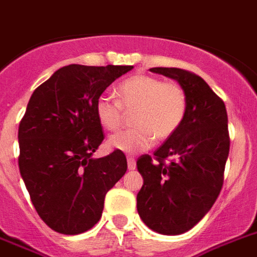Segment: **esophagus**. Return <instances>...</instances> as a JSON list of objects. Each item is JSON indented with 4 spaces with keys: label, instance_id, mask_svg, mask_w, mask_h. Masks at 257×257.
I'll return each instance as SVG.
<instances>
[{
    "label": "esophagus",
    "instance_id": "1",
    "mask_svg": "<svg viewBox=\"0 0 257 257\" xmlns=\"http://www.w3.org/2000/svg\"><path fill=\"white\" fill-rule=\"evenodd\" d=\"M127 167H128V171H134L137 168V162L134 158H127Z\"/></svg>",
    "mask_w": 257,
    "mask_h": 257
}]
</instances>
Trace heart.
<instances>
[{
	"label": "heart",
	"instance_id": "heart-1",
	"mask_svg": "<svg viewBox=\"0 0 257 257\" xmlns=\"http://www.w3.org/2000/svg\"><path fill=\"white\" fill-rule=\"evenodd\" d=\"M118 99L101 94L95 101V115L103 128L115 131L131 111L134 128L109 138L110 148L127 155L147 151L155 139L165 141L181 127L188 110V97L179 82L163 81L151 75H134L116 86Z\"/></svg>",
	"mask_w": 257,
	"mask_h": 257
}]
</instances>
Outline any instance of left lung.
I'll use <instances>...</instances> for the list:
<instances>
[{
    "label": "left lung",
    "mask_w": 257,
    "mask_h": 257,
    "mask_svg": "<svg viewBox=\"0 0 257 257\" xmlns=\"http://www.w3.org/2000/svg\"><path fill=\"white\" fill-rule=\"evenodd\" d=\"M150 71L179 82L188 97V110L181 127L154 152V159H138L143 177L138 213L159 234L180 235L194 227L219 196L230 151L227 111L196 73L163 67Z\"/></svg>",
    "instance_id": "8db88e82"
}]
</instances>
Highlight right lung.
I'll return each instance as SVG.
<instances>
[{
	"label": "right lung",
	"mask_w": 257,
	"mask_h": 257,
	"mask_svg": "<svg viewBox=\"0 0 257 257\" xmlns=\"http://www.w3.org/2000/svg\"><path fill=\"white\" fill-rule=\"evenodd\" d=\"M133 65L57 69L34 90L18 128L19 172L48 227L64 235L90 230L103 201L127 171L123 152L94 159L103 141L95 101Z\"/></svg>",
	"instance_id": "1"
}]
</instances>
